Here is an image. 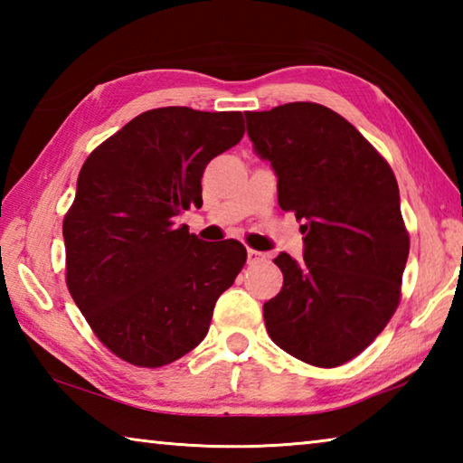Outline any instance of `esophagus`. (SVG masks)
I'll list each match as a JSON object with an SVG mask.
<instances>
[{"label": "esophagus", "mask_w": 463, "mask_h": 463, "mask_svg": "<svg viewBox=\"0 0 463 463\" xmlns=\"http://www.w3.org/2000/svg\"><path fill=\"white\" fill-rule=\"evenodd\" d=\"M263 260H265V255H263V253H260V250H255V249H247V263H249V265L260 263V261H263Z\"/></svg>", "instance_id": "obj_1"}]
</instances>
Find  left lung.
I'll list each match as a JSON object with an SVG mask.
<instances>
[{"label":"left lung","mask_w":463,"mask_h":463,"mask_svg":"<svg viewBox=\"0 0 463 463\" xmlns=\"http://www.w3.org/2000/svg\"><path fill=\"white\" fill-rule=\"evenodd\" d=\"M255 151L278 175L304 257L279 253L281 292L263 304L271 341L304 364L336 367L362 354L401 304L411 239L388 161L331 108L292 101L247 112Z\"/></svg>","instance_id":"obj_1"}]
</instances>
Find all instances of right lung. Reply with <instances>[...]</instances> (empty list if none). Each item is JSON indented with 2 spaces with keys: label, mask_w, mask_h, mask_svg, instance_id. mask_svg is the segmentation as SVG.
I'll use <instances>...</instances> for the list:
<instances>
[{
  "label": "right lung",
  "mask_w": 463,
  "mask_h": 463,
  "mask_svg": "<svg viewBox=\"0 0 463 463\" xmlns=\"http://www.w3.org/2000/svg\"><path fill=\"white\" fill-rule=\"evenodd\" d=\"M245 135L241 112L156 108L85 159L62 221L65 281L93 335L116 357L161 367L206 336L247 249L175 226L202 202L203 169Z\"/></svg>",
  "instance_id": "add662e5"
}]
</instances>
